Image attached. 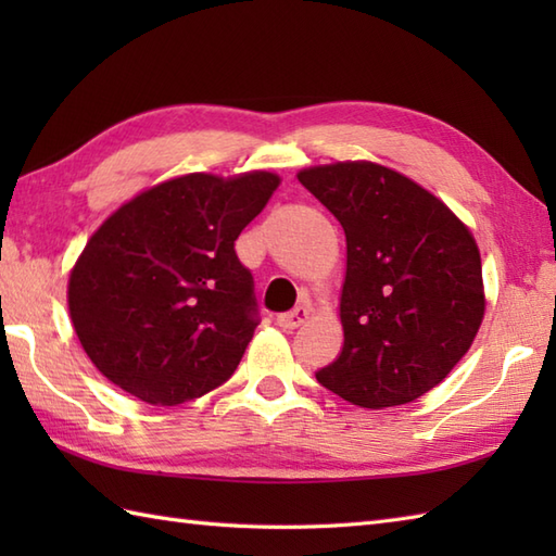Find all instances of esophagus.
I'll return each instance as SVG.
<instances>
[{
  "instance_id": "esophagus-1",
  "label": "esophagus",
  "mask_w": 556,
  "mask_h": 556,
  "mask_svg": "<svg viewBox=\"0 0 556 556\" xmlns=\"http://www.w3.org/2000/svg\"><path fill=\"white\" fill-rule=\"evenodd\" d=\"M308 315H311L308 305H299V308H293L291 313L279 315V317H277V325H279L281 329H285V332H291V329H296V327H301L305 320H308Z\"/></svg>"
}]
</instances>
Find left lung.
<instances>
[{
    "instance_id": "1",
    "label": "left lung",
    "mask_w": 556,
    "mask_h": 556,
    "mask_svg": "<svg viewBox=\"0 0 556 556\" xmlns=\"http://www.w3.org/2000/svg\"><path fill=\"white\" fill-rule=\"evenodd\" d=\"M296 176L346 233L344 346L317 382L372 410L430 392L485 317L473 233L428 188L377 162L317 164Z\"/></svg>"
}]
</instances>
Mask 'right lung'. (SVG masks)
I'll return each mask as SVG.
<instances>
[{
	"label": "right lung",
	"mask_w": 556,
	"mask_h": 556,
	"mask_svg": "<svg viewBox=\"0 0 556 556\" xmlns=\"http://www.w3.org/2000/svg\"><path fill=\"white\" fill-rule=\"evenodd\" d=\"M281 184L275 172H193L150 186L90 236L68 315L92 365L152 406L229 380L255 332L253 277L233 251Z\"/></svg>",
	"instance_id": "right-lung-1"
}]
</instances>
